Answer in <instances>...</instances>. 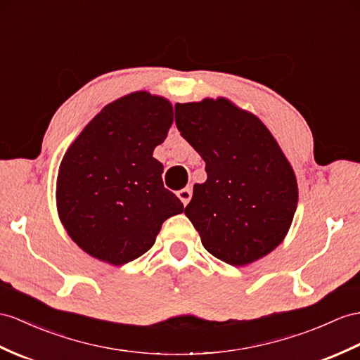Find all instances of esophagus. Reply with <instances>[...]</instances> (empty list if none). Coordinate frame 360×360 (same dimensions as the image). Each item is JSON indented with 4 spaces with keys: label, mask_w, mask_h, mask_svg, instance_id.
I'll list each match as a JSON object with an SVG mask.
<instances>
[{
    "label": "esophagus",
    "mask_w": 360,
    "mask_h": 360,
    "mask_svg": "<svg viewBox=\"0 0 360 360\" xmlns=\"http://www.w3.org/2000/svg\"><path fill=\"white\" fill-rule=\"evenodd\" d=\"M177 195H179V198L181 200V203L186 206V205L189 203V201H191V198H192V189H191V186H188V188H185V189L179 191V192H177Z\"/></svg>",
    "instance_id": "34e87169"
}]
</instances>
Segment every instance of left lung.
Listing matches in <instances>:
<instances>
[{"label": "left lung", "mask_w": 360, "mask_h": 360, "mask_svg": "<svg viewBox=\"0 0 360 360\" xmlns=\"http://www.w3.org/2000/svg\"><path fill=\"white\" fill-rule=\"evenodd\" d=\"M175 125L206 162L185 214L205 249L231 266L274 250L293 221L295 172L262 122L226 99L175 103Z\"/></svg>", "instance_id": "obj_1"}]
</instances>
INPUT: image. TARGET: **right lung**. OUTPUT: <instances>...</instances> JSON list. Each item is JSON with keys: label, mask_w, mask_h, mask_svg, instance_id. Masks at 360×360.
Returning <instances> with one entry per match:
<instances>
[{"label": "right lung", "mask_w": 360, "mask_h": 360, "mask_svg": "<svg viewBox=\"0 0 360 360\" xmlns=\"http://www.w3.org/2000/svg\"><path fill=\"white\" fill-rule=\"evenodd\" d=\"M172 124V105L146 91L107 105L68 148L58 174V212L89 255L122 266L150 250L183 203L163 186L153 157Z\"/></svg>", "instance_id": "add662e5"}]
</instances>
